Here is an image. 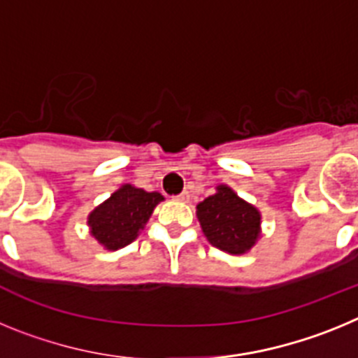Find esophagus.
Returning <instances> with one entry per match:
<instances>
[{
    "instance_id": "1",
    "label": "esophagus",
    "mask_w": 358,
    "mask_h": 358,
    "mask_svg": "<svg viewBox=\"0 0 358 358\" xmlns=\"http://www.w3.org/2000/svg\"><path fill=\"white\" fill-rule=\"evenodd\" d=\"M188 199H189L188 192H181V194L173 197V201H177V202H188Z\"/></svg>"
}]
</instances>
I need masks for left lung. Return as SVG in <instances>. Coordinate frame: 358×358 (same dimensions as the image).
I'll use <instances>...</instances> for the list:
<instances>
[{"instance_id": "1", "label": "left lung", "mask_w": 358, "mask_h": 358, "mask_svg": "<svg viewBox=\"0 0 358 358\" xmlns=\"http://www.w3.org/2000/svg\"><path fill=\"white\" fill-rule=\"evenodd\" d=\"M197 217L211 245L231 255L249 251L260 235L258 210L224 185L199 204Z\"/></svg>"}]
</instances>
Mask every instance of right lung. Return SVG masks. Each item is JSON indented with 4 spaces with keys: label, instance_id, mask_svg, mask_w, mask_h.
<instances>
[{
    "label": "right lung",
    "instance_id": "1",
    "mask_svg": "<svg viewBox=\"0 0 358 358\" xmlns=\"http://www.w3.org/2000/svg\"><path fill=\"white\" fill-rule=\"evenodd\" d=\"M163 201L157 192L125 185L90 215L91 235L107 249L125 248L147 224L154 208Z\"/></svg>",
    "mask_w": 358,
    "mask_h": 358
}]
</instances>
